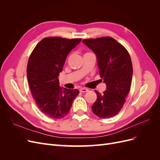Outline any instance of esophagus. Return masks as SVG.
<instances>
[{
  "label": "esophagus",
  "instance_id": "obj_1",
  "mask_svg": "<svg viewBox=\"0 0 160 160\" xmlns=\"http://www.w3.org/2000/svg\"><path fill=\"white\" fill-rule=\"evenodd\" d=\"M88 91L89 90L88 89H86V88H81L79 89V91L81 92V93H85V92H88Z\"/></svg>",
  "mask_w": 160,
  "mask_h": 160
}]
</instances>
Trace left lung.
I'll use <instances>...</instances> for the list:
<instances>
[{"instance_id": "8db88e82", "label": "left lung", "mask_w": 160, "mask_h": 160, "mask_svg": "<svg viewBox=\"0 0 160 160\" xmlns=\"http://www.w3.org/2000/svg\"><path fill=\"white\" fill-rule=\"evenodd\" d=\"M83 42L95 52L100 77L107 86L102 94L95 91L98 98L91 109L101 118L113 117L123 108L132 84L133 67L130 55L112 37L89 38Z\"/></svg>"}]
</instances>
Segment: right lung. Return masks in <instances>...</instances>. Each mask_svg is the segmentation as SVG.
I'll return each instance as SVG.
<instances>
[{
  "instance_id": "obj_1",
  "label": "right lung",
  "mask_w": 160,
  "mask_h": 160,
  "mask_svg": "<svg viewBox=\"0 0 160 160\" xmlns=\"http://www.w3.org/2000/svg\"><path fill=\"white\" fill-rule=\"evenodd\" d=\"M81 41L59 37L44 38L28 59L27 75L32 95L41 112L52 119H61L68 114L79 93L77 89H62L58 77L67 56Z\"/></svg>"
}]
</instances>
